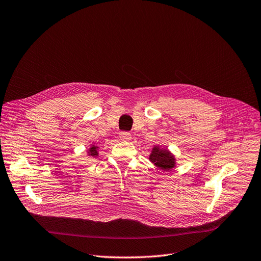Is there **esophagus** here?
<instances>
[{
  "instance_id": "34e87169",
  "label": "esophagus",
  "mask_w": 261,
  "mask_h": 261,
  "mask_svg": "<svg viewBox=\"0 0 261 261\" xmlns=\"http://www.w3.org/2000/svg\"><path fill=\"white\" fill-rule=\"evenodd\" d=\"M119 139L121 141H130L131 140V134L129 132H121L119 134Z\"/></svg>"
}]
</instances>
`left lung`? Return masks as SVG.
Listing matches in <instances>:
<instances>
[{"label":"left lung","instance_id":"left-lung-1","mask_svg":"<svg viewBox=\"0 0 261 261\" xmlns=\"http://www.w3.org/2000/svg\"><path fill=\"white\" fill-rule=\"evenodd\" d=\"M149 161L153 163L154 166L162 169V171H171L177 165L176 158L172 151L167 148H162L161 146L154 145L149 154Z\"/></svg>","mask_w":261,"mask_h":261}]
</instances>
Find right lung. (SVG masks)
Instances as JSON below:
<instances>
[{"label":"right lung","mask_w":261,"mask_h":261,"mask_svg":"<svg viewBox=\"0 0 261 261\" xmlns=\"http://www.w3.org/2000/svg\"><path fill=\"white\" fill-rule=\"evenodd\" d=\"M87 155L92 156V158H97L99 155V147L95 144H93L92 146L89 147L87 149Z\"/></svg>","instance_id":"add662e5"}]
</instances>
